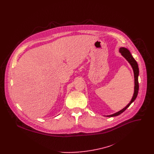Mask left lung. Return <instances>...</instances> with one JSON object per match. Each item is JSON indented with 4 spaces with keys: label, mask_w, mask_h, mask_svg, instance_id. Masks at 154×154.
<instances>
[{
    "label": "left lung",
    "mask_w": 154,
    "mask_h": 154,
    "mask_svg": "<svg viewBox=\"0 0 154 154\" xmlns=\"http://www.w3.org/2000/svg\"><path fill=\"white\" fill-rule=\"evenodd\" d=\"M119 52L121 53L122 55L129 62V63L131 64V67H132L133 69H134V77H135V92L133 96L132 99H131V101L130 102V103L125 107L124 108L121 110H120L119 112L113 114L112 115H109L107 116L108 117H113V116H116L119 115L120 114H121L122 113H123L125 109L130 105V104L132 103L135 99L137 97L138 93V90H139V84H138V75H139V69H138V65L137 64V62L136 61V60L134 58V57H132V55H131L130 52H129V51L124 48H121L119 49Z\"/></svg>",
    "instance_id": "8db88e82"
}]
</instances>
